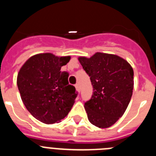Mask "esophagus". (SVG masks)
<instances>
[{
	"instance_id": "1",
	"label": "esophagus",
	"mask_w": 156,
	"mask_h": 156,
	"mask_svg": "<svg viewBox=\"0 0 156 156\" xmlns=\"http://www.w3.org/2000/svg\"><path fill=\"white\" fill-rule=\"evenodd\" d=\"M75 87H76V90L78 92H80V85H79V83H76V84L75 85Z\"/></svg>"
}]
</instances>
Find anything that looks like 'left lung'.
<instances>
[{
    "mask_svg": "<svg viewBox=\"0 0 156 156\" xmlns=\"http://www.w3.org/2000/svg\"><path fill=\"white\" fill-rule=\"evenodd\" d=\"M78 59L93 86V94L84 104L88 119L99 128L109 127L123 115L131 98L133 69L115 55L97 52Z\"/></svg>",
    "mask_w": 156,
    "mask_h": 156,
    "instance_id": "8db88e82",
    "label": "left lung"
}]
</instances>
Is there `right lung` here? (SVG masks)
<instances>
[{"label":"right lung","instance_id":"1","mask_svg":"<svg viewBox=\"0 0 156 156\" xmlns=\"http://www.w3.org/2000/svg\"><path fill=\"white\" fill-rule=\"evenodd\" d=\"M69 60V56L38 54L30 58L19 70L17 85L22 100L41 122H60L75 103L78 93L75 87L69 84L68 73L60 71Z\"/></svg>","mask_w":156,"mask_h":156}]
</instances>
